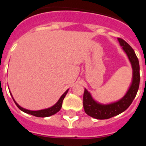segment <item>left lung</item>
I'll use <instances>...</instances> for the list:
<instances>
[{"instance_id": "1", "label": "left lung", "mask_w": 146, "mask_h": 146, "mask_svg": "<svg viewBox=\"0 0 146 146\" xmlns=\"http://www.w3.org/2000/svg\"><path fill=\"white\" fill-rule=\"evenodd\" d=\"M121 47L126 54L132 68V80L126 94L118 101L110 104H101L93 99L91 94L85 88L83 94V108L89 116L96 119H108L125 111L136 96L140 85V65L134 50L127 42L118 38Z\"/></svg>"}]
</instances>
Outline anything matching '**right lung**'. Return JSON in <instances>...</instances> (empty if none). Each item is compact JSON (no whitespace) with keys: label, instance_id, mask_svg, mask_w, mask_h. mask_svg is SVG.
<instances>
[{"label":"right lung","instance_id":"obj_1","mask_svg":"<svg viewBox=\"0 0 146 146\" xmlns=\"http://www.w3.org/2000/svg\"><path fill=\"white\" fill-rule=\"evenodd\" d=\"M68 91H69V89H68V90H66V91L64 92V94H63V95H62V96L60 97V99H58V101L55 103L53 106L50 107V108H47V109L40 110H36V111H34V110H29L25 109V108H22L21 106H20V105H19V104L16 102V101L15 100V99L13 98L12 94H11V91H9V92H10V94H11V97H12L13 100H14V102H15V103L16 104L17 106V108H19L20 110H22V111L24 112V113H28V114L34 115V116L41 117V118H44V117L51 116V115L55 114V113H58V112L60 110V108H61V107H62L63 100H64V99L65 98L66 95V94L68 93Z\"/></svg>","mask_w":146,"mask_h":146}]
</instances>
